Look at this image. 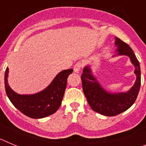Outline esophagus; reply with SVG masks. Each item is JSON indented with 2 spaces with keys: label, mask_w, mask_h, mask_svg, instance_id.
Wrapping results in <instances>:
<instances>
[{
  "label": "esophagus",
  "mask_w": 146,
  "mask_h": 146,
  "mask_svg": "<svg viewBox=\"0 0 146 146\" xmlns=\"http://www.w3.org/2000/svg\"><path fill=\"white\" fill-rule=\"evenodd\" d=\"M81 66H82V64L81 63H80V62L77 63L74 66V72H76V73H79L81 69Z\"/></svg>",
  "instance_id": "obj_1"
}]
</instances>
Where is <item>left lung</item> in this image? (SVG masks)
<instances>
[{"instance_id": "left-lung-1", "label": "left lung", "mask_w": 146, "mask_h": 146, "mask_svg": "<svg viewBox=\"0 0 146 146\" xmlns=\"http://www.w3.org/2000/svg\"><path fill=\"white\" fill-rule=\"evenodd\" d=\"M115 45L118 55H126L135 66L134 73L136 75L135 84L126 92L112 93L104 88L93 74L91 66L84 67L81 76L82 90L89 105L94 111L106 116H115L126 111L135 103L141 84L140 63L137 59L133 50L128 44L120 38H115Z\"/></svg>"}]
</instances>
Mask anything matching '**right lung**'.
<instances>
[{"label":"right lung","instance_id":"right-lung-1","mask_svg":"<svg viewBox=\"0 0 146 146\" xmlns=\"http://www.w3.org/2000/svg\"><path fill=\"white\" fill-rule=\"evenodd\" d=\"M73 69L60 72L46 88L33 94H19L8 83L9 68L5 72V89L11 102L22 113L31 118H42L57 111L61 104L66 88L67 78Z\"/></svg>","mask_w":146,"mask_h":146}]
</instances>
